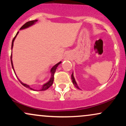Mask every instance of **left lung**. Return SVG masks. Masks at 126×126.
Wrapping results in <instances>:
<instances>
[{"label": "left lung", "mask_w": 126, "mask_h": 126, "mask_svg": "<svg viewBox=\"0 0 126 126\" xmlns=\"http://www.w3.org/2000/svg\"><path fill=\"white\" fill-rule=\"evenodd\" d=\"M72 83H73V85H75V87L77 88L78 89H79V86H78L77 83H76V80H75V78H74V76H73V73H72Z\"/></svg>", "instance_id": "1"}]
</instances>
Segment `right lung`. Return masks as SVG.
<instances>
[{
	"label": "right lung",
	"mask_w": 126,
	"mask_h": 126,
	"mask_svg": "<svg viewBox=\"0 0 126 126\" xmlns=\"http://www.w3.org/2000/svg\"><path fill=\"white\" fill-rule=\"evenodd\" d=\"M37 21H38V20L35 19V20H34V21H31L27 22V23H25V24H24V25H23L21 28H20V30H24V29H26V28H28V27H31V26H32V25H34V24H35ZM18 33H19V31L16 33V34L15 37H14V39H13V40H12V47H11V49H12V48H13V46H14V41H15L16 37V36L18 34ZM11 64H12V69H13V70H14V72H15V70H14V65H13V62H12V54H11ZM61 63H62V62H59L58 63H57V64H55L54 66L51 68V70H50V73H51V78H50V80H49L47 82H46V83H44V84L43 85V86H42V88H41V89H40V90H38V91H45V90H47V89H48V88H50V86H51V85H53V81H54V73H55V72H56V69H57V66H58ZM15 74L16 76V75L15 72ZM16 77H17V76H16ZM17 78H18L19 81L21 82V84L23 86H25V87L27 88H29V89H31V90H33V91H38V90H35V89H33L32 88H31V87H30V86H29L28 85H27V84H25V83H23V82H22L21 80H19V79L18 77H17Z\"/></svg>",
	"instance_id": "obj_1"
}]
</instances>
